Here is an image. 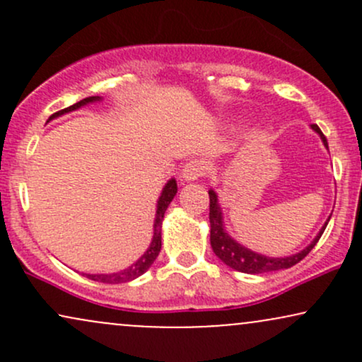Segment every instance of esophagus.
<instances>
[{
	"label": "esophagus",
	"instance_id": "obj_1",
	"mask_svg": "<svg viewBox=\"0 0 362 362\" xmlns=\"http://www.w3.org/2000/svg\"><path fill=\"white\" fill-rule=\"evenodd\" d=\"M207 167L206 161L202 160H190L189 163L185 165L184 168H182V178L187 182H194V180H199V178L206 177L207 175Z\"/></svg>",
	"mask_w": 362,
	"mask_h": 362
}]
</instances>
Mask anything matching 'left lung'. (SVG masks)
I'll list each match as a JSON object with an SVG mask.
<instances>
[{
    "label": "left lung",
    "instance_id": "8db88e82",
    "mask_svg": "<svg viewBox=\"0 0 362 362\" xmlns=\"http://www.w3.org/2000/svg\"><path fill=\"white\" fill-rule=\"evenodd\" d=\"M311 127L322 136L323 144L328 148L327 138L323 136V132L320 131L317 124H313ZM209 223H211V247H213V252L216 253V257L221 259L226 265H230L231 269H235V271L245 272V274H265V272L282 271V269L293 267V265H296L298 262H301L306 255H308L311 248L318 243L320 236L323 235V231H325L327 228V223H325V226L322 228V231H320L317 238H315L303 252L296 253V255L286 257V259H271V257H264V255H259V253L248 250V248L242 247V245L236 243L235 240H231L230 236L224 233L221 211H219L218 197H216L213 190H209Z\"/></svg>",
    "mask_w": 362,
    "mask_h": 362
}]
</instances>
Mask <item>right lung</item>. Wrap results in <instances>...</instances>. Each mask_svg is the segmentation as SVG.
Segmentation results:
<instances>
[{
	"label": "right lung",
	"instance_id": "1",
	"mask_svg": "<svg viewBox=\"0 0 362 362\" xmlns=\"http://www.w3.org/2000/svg\"><path fill=\"white\" fill-rule=\"evenodd\" d=\"M98 100V97H88V98H83L78 103H74L71 107H66V109H62L59 112H56V114L51 115V119L57 117V115H62L66 114V112H71V110H76L80 109L81 105H85V103H90V102H95ZM49 119V120H51ZM177 194V182L175 180H170L167 185H165L163 192L160 195V201H158V209H156V219H155V235H153V242L149 245V248L146 250L141 259L136 262V264H132L131 267L126 269V271H120L117 274H97V276H86L88 279L91 281H100V282H107V284H120V282H127V281H132L136 279V277H139L141 274H144L148 271L149 267H151L153 262L156 260L158 253L161 250V219H163L165 216V211H167V207L170 202H172V199L175 197Z\"/></svg>",
	"mask_w": 362,
	"mask_h": 362
}]
</instances>
